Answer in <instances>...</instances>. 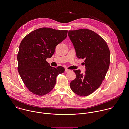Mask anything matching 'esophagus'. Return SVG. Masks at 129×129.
Returning a JSON list of instances; mask_svg holds the SVG:
<instances>
[{"instance_id":"1","label":"esophagus","mask_w":129,"mask_h":129,"mask_svg":"<svg viewBox=\"0 0 129 129\" xmlns=\"http://www.w3.org/2000/svg\"><path fill=\"white\" fill-rule=\"evenodd\" d=\"M70 71V70H68V69H65V71L66 72H68V71Z\"/></svg>"}]
</instances>
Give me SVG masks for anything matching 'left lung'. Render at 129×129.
Segmentation results:
<instances>
[{"label": "left lung", "instance_id": "1", "mask_svg": "<svg viewBox=\"0 0 129 129\" xmlns=\"http://www.w3.org/2000/svg\"><path fill=\"white\" fill-rule=\"evenodd\" d=\"M68 35L77 58L85 59L86 68L85 73L73 70L76 76L70 82V88L75 94L86 96L94 93L104 80L109 67V49L104 39L92 30H70Z\"/></svg>", "mask_w": 129, "mask_h": 129}]
</instances>
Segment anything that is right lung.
I'll return each instance as SVG.
<instances>
[{
    "mask_svg": "<svg viewBox=\"0 0 129 129\" xmlns=\"http://www.w3.org/2000/svg\"><path fill=\"white\" fill-rule=\"evenodd\" d=\"M68 30L43 27L26 35L21 41L17 55L18 70L24 85L33 94L44 95L55 87L63 67L50 66L46 61L52 57L56 46L64 40Z\"/></svg>",
    "mask_w": 129,
    "mask_h": 129,
    "instance_id": "right-lung-1",
    "label": "right lung"
}]
</instances>
